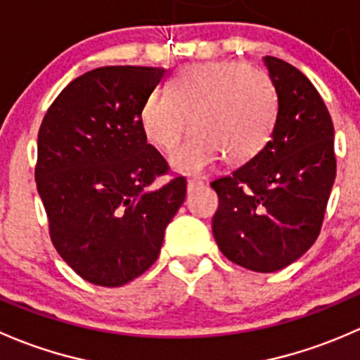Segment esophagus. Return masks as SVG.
Wrapping results in <instances>:
<instances>
[{"mask_svg":"<svg viewBox=\"0 0 360 360\" xmlns=\"http://www.w3.org/2000/svg\"><path fill=\"white\" fill-rule=\"evenodd\" d=\"M201 185H202L201 180L191 179V180H187V191L192 192V191H195V188H198V187H201Z\"/></svg>","mask_w":360,"mask_h":360,"instance_id":"1","label":"esophagus"}]
</instances>
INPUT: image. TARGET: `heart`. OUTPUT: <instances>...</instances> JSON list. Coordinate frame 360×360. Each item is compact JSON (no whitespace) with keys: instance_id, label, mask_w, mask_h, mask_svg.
<instances>
[{"instance_id":"heart-1","label":"heart","mask_w":360,"mask_h":360,"mask_svg":"<svg viewBox=\"0 0 360 360\" xmlns=\"http://www.w3.org/2000/svg\"><path fill=\"white\" fill-rule=\"evenodd\" d=\"M279 97L272 77L260 68L237 60L194 64L176 72L168 94L155 90L143 102L140 123L158 149H176L172 166L198 175L220 161L255 158L272 136Z\"/></svg>"}]
</instances>
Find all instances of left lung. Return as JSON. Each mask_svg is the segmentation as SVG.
Instances as JSON below:
<instances>
[{
	"label": "left lung",
	"mask_w": 360,
	"mask_h": 360,
	"mask_svg": "<svg viewBox=\"0 0 360 360\" xmlns=\"http://www.w3.org/2000/svg\"><path fill=\"white\" fill-rule=\"evenodd\" d=\"M263 62L279 97L276 128L260 153L211 187L218 194L213 236L220 251L244 269L269 274L316 243L336 158L331 116L309 77L281 58Z\"/></svg>",
	"instance_id": "obj_1"
}]
</instances>
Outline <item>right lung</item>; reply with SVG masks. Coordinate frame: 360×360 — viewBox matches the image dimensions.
<instances>
[{
    "label": "right lung",
    "instance_id": "right-lung-1",
    "mask_svg": "<svg viewBox=\"0 0 360 360\" xmlns=\"http://www.w3.org/2000/svg\"><path fill=\"white\" fill-rule=\"evenodd\" d=\"M161 68L109 65L70 81L38 133L36 185L50 237L70 269L97 286L120 288L158 260L166 225L185 201L140 123Z\"/></svg>",
    "mask_w": 360,
    "mask_h": 360
}]
</instances>
